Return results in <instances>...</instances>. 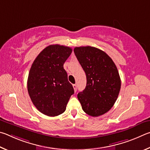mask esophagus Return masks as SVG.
I'll return each mask as SVG.
<instances>
[{"label":"esophagus","mask_w":150,"mask_h":150,"mask_svg":"<svg viewBox=\"0 0 150 150\" xmlns=\"http://www.w3.org/2000/svg\"><path fill=\"white\" fill-rule=\"evenodd\" d=\"M73 88H74V91L76 92V90H77V86H76V84H73Z\"/></svg>","instance_id":"34e87169"}]
</instances>
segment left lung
I'll list each match as a JSON object with an SVG mask.
<instances>
[{"label":"left lung","instance_id":"left-lung-1","mask_svg":"<svg viewBox=\"0 0 150 150\" xmlns=\"http://www.w3.org/2000/svg\"><path fill=\"white\" fill-rule=\"evenodd\" d=\"M74 52L87 79L78 100L86 113L100 116L111 109L119 96L121 81L117 68L106 52L96 47H76Z\"/></svg>","mask_w":150,"mask_h":150}]
</instances>
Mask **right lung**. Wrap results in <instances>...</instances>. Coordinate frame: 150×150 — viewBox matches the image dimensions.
Returning <instances> with one entry per match:
<instances>
[{
    "label": "right lung",
    "instance_id": "1",
    "mask_svg": "<svg viewBox=\"0 0 150 150\" xmlns=\"http://www.w3.org/2000/svg\"><path fill=\"white\" fill-rule=\"evenodd\" d=\"M72 51L69 47L51 45L38 54L31 65L28 78L29 96L36 108L47 116L63 113L74 93L63 67Z\"/></svg>",
    "mask_w": 150,
    "mask_h": 150
}]
</instances>
